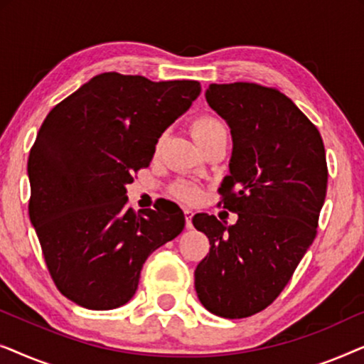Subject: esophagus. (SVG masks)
Returning a JSON list of instances; mask_svg holds the SVG:
<instances>
[{
  "label": "esophagus",
  "mask_w": 364,
  "mask_h": 364,
  "mask_svg": "<svg viewBox=\"0 0 364 364\" xmlns=\"http://www.w3.org/2000/svg\"><path fill=\"white\" fill-rule=\"evenodd\" d=\"M192 217H193V210H191V208H187L186 210V225L187 228H192Z\"/></svg>",
  "instance_id": "esophagus-1"
}]
</instances>
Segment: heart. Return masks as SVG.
Returning a JSON list of instances; mask_svg holds the SVG:
<instances>
[{
    "mask_svg": "<svg viewBox=\"0 0 364 364\" xmlns=\"http://www.w3.org/2000/svg\"><path fill=\"white\" fill-rule=\"evenodd\" d=\"M192 132H193V137H196V141L198 144H202V142H205L207 139L215 136V134H218V132H227V127H225V124L220 121V119H217L213 116H200L193 121ZM177 193L182 198H186V200H192V198L196 197L197 192H196V188H193L192 186H188V183H181V186L177 187Z\"/></svg>",
    "mask_w": 364,
    "mask_h": 364,
    "instance_id": "b5f03b06",
    "label": "heart"
}]
</instances>
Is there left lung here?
Here are the masks:
<instances>
[{"mask_svg":"<svg viewBox=\"0 0 364 364\" xmlns=\"http://www.w3.org/2000/svg\"><path fill=\"white\" fill-rule=\"evenodd\" d=\"M205 99L230 127V173L218 192L238 220L192 218L210 242L196 268V291L208 311L233 320L273 303L315 240L326 156L318 129L278 89L210 84Z\"/></svg>","mask_w":364,"mask_h":364,"instance_id":"1","label":"left lung"}]
</instances>
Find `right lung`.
<instances>
[{
    "label": "right lung",
    "mask_w": 364,
    "mask_h": 364,
    "mask_svg": "<svg viewBox=\"0 0 364 364\" xmlns=\"http://www.w3.org/2000/svg\"><path fill=\"white\" fill-rule=\"evenodd\" d=\"M200 91L197 81L102 73L44 119L28 159L29 218L58 290L76 305H126L147 257L186 227L173 202L134 212L126 186Z\"/></svg>",
    "instance_id": "right-lung-1"
}]
</instances>
